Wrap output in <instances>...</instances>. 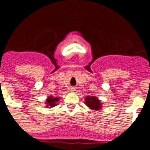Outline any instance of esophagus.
I'll return each instance as SVG.
<instances>
[{
    "label": "esophagus",
    "instance_id": "obj_1",
    "mask_svg": "<svg viewBox=\"0 0 150 150\" xmlns=\"http://www.w3.org/2000/svg\"><path fill=\"white\" fill-rule=\"evenodd\" d=\"M70 91H75V90H74L73 88H70Z\"/></svg>",
    "mask_w": 150,
    "mask_h": 150
}]
</instances>
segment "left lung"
Listing matches in <instances>:
<instances>
[{
    "mask_svg": "<svg viewBox=\"0 0 150 150\" xmlns=\"http://www.w3.org/2000/svg\"><path fill=\"white\" fill-rule=\"evenodd\" d=\"M85 104L92 110H99L102 108V103L96 96H86L85 98Z\"/></svg>",
    "mask_w": 150,
    "mask_h": 150,
    "instance_id": "obj_1",
    "label": "left lung"
}]
</instances>
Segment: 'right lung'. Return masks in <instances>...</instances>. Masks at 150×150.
<instances>
[{
  "mask_svg": "<svg viewBox=\"0 0 150 150\" xmlns=\"http://www.w3.org/2000/svg\"><path fill=\"white\" fill-rule=\"evenodd\" d=\"M60 98L59 97H54V96H49L46 98V101H45V104H46V108H52L54 107L55 106L57 105V104L59 103Z\"/></svg>",
  "mask_w": 150,
  "mask_h": 150,
  "instance_id": "1",
  "label": "right lung"
}]
</instances>
